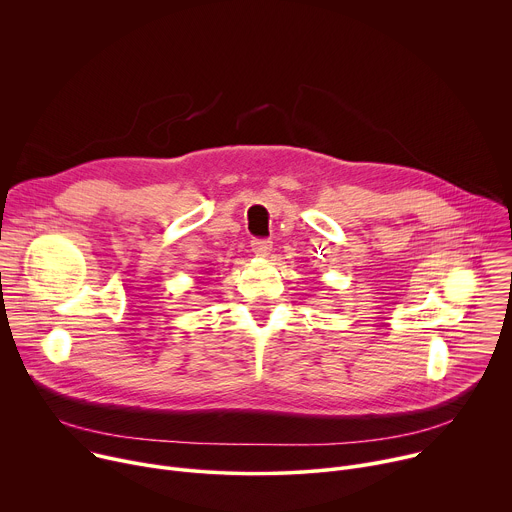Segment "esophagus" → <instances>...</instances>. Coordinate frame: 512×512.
<instances>
[{
    "mask_svg": "<svg viewBox=\"0 0 512 512\" xmlns=\"http://www.w3.org/2000/svg\"><path fill=\"white\" fill-rule=\"evenodd\" d=\"M251 251H253L255 255L265 257V255H269V251H271V241H269V239H253V241H251Z\"/></svg>",
    "mask_w": 512,
    "mask_h": 512,
    "instance_id": "34e87169",
    "label": "esophagus"
}]
</instances>
